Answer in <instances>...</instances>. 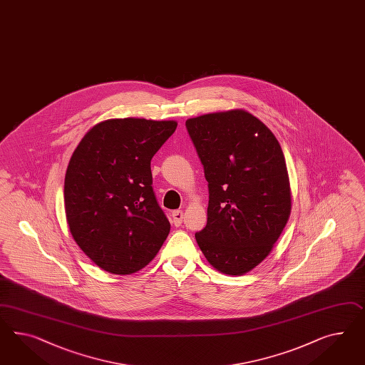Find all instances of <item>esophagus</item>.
Segmentation results:
<instances>
[{
	"instance_id": "esophagus-1",
	"label": "esophagus",
	"mask_w": 365,
	"mask_h": 365,
	"mask_svg": "<svg viewBox=\"0 0 365 365\" xmlns=\"http://www.w3.org/2000/svg\"><path fill=\"white\" fill-rule=\"evenodd\" d=\"M171 217H173V225H174V226H180V225H182V220H183V211H180V210L173 211Z\"/></svg>"
}]
</instances>
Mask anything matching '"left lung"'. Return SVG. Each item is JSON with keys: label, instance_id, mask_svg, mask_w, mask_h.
Returning <instances> with one entry per match:
<instances>
[{"label": "left lung", "instance_id": "obj_1", "mask_svg": "<svg viewBox=\"0 0 365 365\" xmlns=\"http://www.w3.org/2000/svg\"><path fill=\"white\" fill-rule=\"evenodd\" d=\"M186 128L210 194L197 246L217 271L243 275L268 257L289 217L284 154L271 130L245 110L190 118Z\"/></svg>", "mask_w": 365, "mask_h": 365}]
</instances>
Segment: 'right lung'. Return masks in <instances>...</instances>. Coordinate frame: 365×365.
<instances>
[{
    "label": "right lung",
    "mask_w": 365,
    "mask_h": 365,
    "mask_svg": "<svg viewBox=\"0 0 365 365\" xmlns=\"http://www.w3.org/2000/svg\"><path fill=\"white\" fill-rule=\"evenodd\" d=\"M175 120L108 119L79 142L65 175V211L76 243L102 269L128 275L157 255L170 222L153 190L151 159Z\"/></svg>",
    "instance_id": "obj_1"
}]
</instances>
